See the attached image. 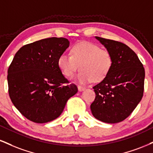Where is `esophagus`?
Returning <instances> with one entry per match:
<instances>
[{
    "label": "esophagus",
    "mask_w": 153,
    "mask_h": 153,
    "mask_svg": "<svg viewBox=\"0 0 153 153\" xmlns=\"http://www.w3.org/2000/svg\"><path fill=\"white\" fill-rule=\"evenodd\" d=\"M78 88L79 91H84V90H85V88L82 87V86H80V85H78Z\"/></svg>",
    "instance_id": "34e87169"
}]
</instances>
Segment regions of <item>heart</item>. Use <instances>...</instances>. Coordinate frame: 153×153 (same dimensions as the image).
<instances>
[{"label": "heart", "mask_w": 153, "mask_h": 153, "mask_svg": "<svg viewBox=\"0 0 153 153\" xmlns=\"http://www.w3.org/2000/svg\"><path fill=\"white\" fill-rule=\"evenodd\" d=\"M113 56L108 50L88 41L75 43L71 48V55L62 53L59 56L58 65L67 78H72L80 68L78 80L88 83L93 80L100 82L107 77L113 66Z\"/></svg>", "instance_id": "1"}]
</instances>
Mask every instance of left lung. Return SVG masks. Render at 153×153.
<instances>
[{"instance_id": "obj_1", "label": "left lung", "mask_w": 153, "mask_h": 153, "mask_svg": "<svg viewBox=\"0 0 153 153\" xmlns=\"http://www.w3.org/2000/svg\"><path fill=\"white\" fill-rule=\"evenodd\" d=\"M113 56L109 74L93 87L91 105L95 118L107 123L124 120L140 102L144 92L145 69L136 53L126 44L95 37Z\"/></svg>"}]
</instances>
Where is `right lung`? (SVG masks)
I'll return each instance as SVG.
<instances>
[{
	"mask_svg": "<svg viewBox=\"0 0 153 153\" xmlns=\"http://www.w3.org/2000/svg\"><path fill=\"white\" fill-rule=\"evenodd\" d=\"M69 43L65 38H45L23 45L15 55L8 70L9 96L29 120L45 123L56 119L78 92L58 65Z\"/></svg>",
	"mask_w": 153,
	"mask_h": 153,
	"instance_id": "right-lung-1",
	"label": "right lung"
}]
</instances>
